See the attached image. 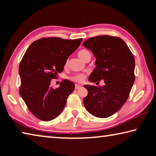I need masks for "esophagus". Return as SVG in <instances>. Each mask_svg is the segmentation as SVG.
<instances>
[{
	"label": "esophagus",
	"mask_w": 156,
	"mask_h": 156,
	"mask_svg": "<svg viewBox=\"0 0 156 156\" xmlns=\"http://www.w3.org/2000/svg\"><path fill=\"white\" fill-rule=\"evenodd\" d=\"M81 87H81L80 85H79V84H76V85H75V89H80V88H81Z\"/></svg>",
	"instance_id": "esophagus-1"
}]
</instances>
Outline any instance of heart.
Segmentation results:
<instances>
[{
	"label": "heart",
	"mask_w": 156,
	"mask_h": 156,
	"mask_svg": "<svg viewBox=\"0 0 156 156\" xmlns=\"http://www.w3.org/2000/svg\"><path fill=\"white\" fill-rule=\"evenodd\" d=\"M88 54H90V53H89L87 51V50L81 49L80 51H78V56L81 60H83V58ZM66 65H67V63H66ZM85 78H86V75L83 74V73H80V74H76V75L73 76H72V78H71V79H72V80L75 81V82H77V83H83Z\"/></svg>",
	"instance_id": "1"
}]
</instances>
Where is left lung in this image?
<instances>
[{"instance_id": "8db88e82", "label": "left lung", "mask_w": 156, "mask_h": 156, "mask_svg": "<svg viewBox=\"0 0 156 156\" xmlns=\"http://www.w3.org/2000/svg\"><path fill=\"white\" fill-rule=\"evenodd\" d=\"M83 46L96 57V65L89 81L105 85L85 84L88 94L83 99L88 112L98 118H108L125 103L135 80V59L122 39L107 35L90 38Z\"/></svg>"}]
</instances>
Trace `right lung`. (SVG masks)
Here are the masks:
<instances>
[{
	"label": "right lung",
	"instance_id": "obj_1",
	"mask_svg": "<svg viewBox=\"0 0 156 156\" xmlns=\"http://www.w3.org/2000/svg\"><path fill=\"white\" fill-rule=\"evenodd\" d=\"M82 41L43 38L31 43L25 53L18 70L19 92L28 109L38 119L49 121L56 118L74 90L75 84L66 79L56 89L50 84L62 72L69 56Z\"/></svg>",
	"mask_w": 156,
	"mask_h": 156
}]
</instances>
